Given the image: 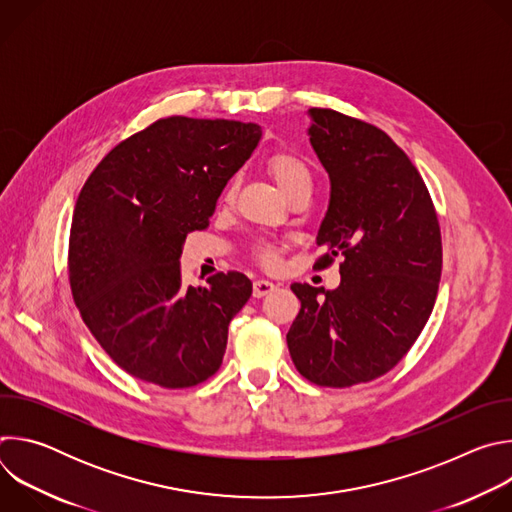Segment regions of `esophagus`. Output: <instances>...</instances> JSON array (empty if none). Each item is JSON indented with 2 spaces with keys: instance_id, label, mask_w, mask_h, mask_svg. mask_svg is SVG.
<instances>
[{
  "instance_id": "esophagus-1",
  "label": "esophagus",
  "mask_w": 512,
  "mask_h": 512,
  "mask_svg": "<svg viewBox=\"0 0 512 512\" xmlns=\"http://www.w3.org/2000/svg\"><path fill=\"white\" fill-rule=\"evenodd\" d=\"M273 289H275V283H273V281H269V279H257V281L253 283V296H255V298H263V296L271 294Z\"/></svg>"
}]
</instances>
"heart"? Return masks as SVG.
Listing matches in <instances>:
<instances>
[{"mask_svg": "<svg viewBox=\"0 0 512 512\" xmlns=\"http://www.w3.org/2000/svg\"><path fill=\"white\" fill-rule=\"evenodd\" d=\"M269 172H271L273 180L277 182V186L285 192V196L289 192H294L300 186L312 184V178H310V172H308L306 164L302 160L294 158V156H287V154L273 156L269 160ZM259 257L265 263H273L275 261V255H273V251L267 245L259 247Z\"/></svg>", "mask_w": 512, "mask_h": 512, "instance_id": "obj_1", "label": "heart"}]
</instances>
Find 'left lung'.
<instances>
[{"label":"left lung","instance_id":"left-lung-1","mask_svg":"<svg viewBox=\"0 0 512 512\" xmlns=\"http://www.w3.org/2000/svg\"><path fill=\"white\" fill-rule=\"evenodd\" d=\"M310 143L330 178L314 267L342 257L340 285L291 283L302 310L287 332L296 369L320 387L369 383L421 334L442 275V235L429 192L379 127L332 109L308 111Z\"/></svg>","mask_w":512,"mask_h":512}]
</instances>
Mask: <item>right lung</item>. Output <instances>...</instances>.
<instances>
[{
	"instance_id": "right-lung-1",
	"label": "right lung",
	"mask_w": 512,
	"mask_h": 512,
	"mask_svg": "<svg viewBox=\"0 0 512 512\" xmlns=\"http://www.w3.org/2000/svg\"><path fill=\"white\" fill-rule=\"evenodd\" d=\"M259 139L257 123L166 117L115 145L85 182L68 243L72 298L131 377L184 389L221 369L253 283L231 271L184 285L180 255Z\"/></svg>"
}]
</instances>
